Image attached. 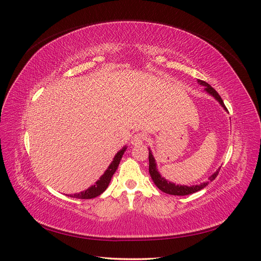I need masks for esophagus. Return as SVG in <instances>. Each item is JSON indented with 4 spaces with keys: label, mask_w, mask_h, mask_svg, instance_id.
Instances as JSON below:
<instances>
[{
    "label": "esophagus",
    "mask_w": 261,
    "mask_h": 261,
    "mask_svg": "<svg viewBox=\"0 0 261 261\" xmlns=\"http://www.w3.org/2000/svg\"><path fill=\"white\" fill-rule=\"evenodd\" d=\"M145 140H146L145 134L140 132V133L134 134V136L132 137V139H131V144H132V145H140V144H142Z\"/></svg>",
    "instance_id": "esophagus-1"
}]
</instances>
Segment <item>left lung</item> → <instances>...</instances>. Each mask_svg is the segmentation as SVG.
I'll use <instances>...</instances> for the list:
<instances>
[{"label":"left lung","instance_id":"1","mask_svg":"<svg viewBox=\"0 0 261 261\" xmlns=\"http://www.w3.org/2000/svg\"><path fill=\"white\" fill-rule=\"evenodd\" d=\"M198 83L201 85V86H204L205 88L204 90L211 94L212 96H214V99L217 100V102L223 106L224 110L227 111L226 106L223 102V100H221L220 95L217 93V91L212 88V87L203 82V81H200L198 80ZM149 150V155H148V159H149V174H150V177L152 179V181L155 182V185L163 192H166V194H169V195H173V196H187V195H191V194H195V192L203 189L204 187H206L208 185V181H204V182H201L200 185H192V186H186V185H176L174 184V182H172L168 179H166L165 177H162L161 174L159 173L158 169H157V163H156V160L155 158H153V155L151 153V150L150 148H148ZM220 168L217 169L213 174H212L210 176V180H214L215 177L218 175V172H219Z\"/></svg>","mask_w":261,"mask_h":261}]
</instances>
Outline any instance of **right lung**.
<instances>
[{"label": "right lung", "mask_w": 261, "mask_h": 261, "mask_svg": "<svg viewBox=\"0 0 261 261\" xmlns=\"http://www.w3.org/2000/svg\"><path fill=\"white\" fill-rule=\"evenodd\" d=\"M128 146H123L117 153H116L113 161L111 162V165L109 166V168L106 169V171L104 172V174L95 181V184L90 186L88 189H86L80 194H74V195H69V197L71 198H76V199H92L100 196L101 194L106 190V188L109 187L111 179L114 175V173L117 170L119 162L122 158V155L124 153L125 149H127Z\"/></svg>", "instance_id": "1"}]
</instances>
